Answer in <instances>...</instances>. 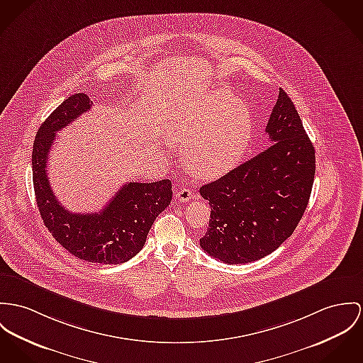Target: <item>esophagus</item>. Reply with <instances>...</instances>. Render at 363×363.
Segmentation results:
<instances>
[{
	"instance_id": "34e87169",
	"label": "esophagus",
	"mask_w": 363,
	"mask_h": 363,
	"mask_svg": "<svg viewBox=\"0 0 363 363\" xmlns=\"http://www.w3.org/2000/svg\"><path fill=\"white\" fill-rule=\"evenodd\" d=\"M175 197H177L181 203H186V201H189L194 196H192V192H191L189 189L181 188V189H178V191L175 192Z\"/></svg>"
}]
</instances>
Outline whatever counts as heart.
<instances>
[{
  "mask_svg": "<svg viewBox=\"0 0 363 363\" xmlns=\"http://www.w3.org/2000/svg\"><path fill=\"white\" fill-rule=\"evenodd\" d=\"M167 135L182 145V157L199 178H217L235 167L251 137L249 109L229 89L216 88L178 105Z\"/></svg>",
  "mask_w": 363,
  "mask_h": 363,
  "instance_id": "1",
  "label": "heart"
}]
</instances>
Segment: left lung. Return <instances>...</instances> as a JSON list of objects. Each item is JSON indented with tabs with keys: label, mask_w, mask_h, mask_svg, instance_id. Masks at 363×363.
<instances>
[{
	"label": "left lung",
	"mask_w": 363,
	"mask_h": 363,
	"mask_svg": "<svg viewBox=\"0 0 363 363\" xmlns=\"http://www.w3.org/2000/svg\"><path fill=\"white\" fill-rule=\"evenodd\" d=\"M265 133L268 149L200 188L211 207L200 246L226 264L257 261L277 250L307 208L315 149L281 88Z\"/></svg>",
	"instance_id": "left-lung-1"
}]
</instances>
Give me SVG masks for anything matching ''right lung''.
<instances>
[{"mask_svg":"<svg viewBox=\"0 0 363 363\" xmlns=\"http://www.w3.org/2000/svg\"><path fill=\"white\" fill-rule=\"evenodd\" d=\"M91 106L86 94H74L38 128L31 155L35 201L45 226L70 254L88 262L121 264L140 251L155 220L167 208L172 199L171 181L125 184L99 213L67 211L51 189L47 172L48 155L56 133Z\"/></svg>","mask_w":363,"mask_h":363,"instance_id":"1","label":"right lung"}]
</instances>
